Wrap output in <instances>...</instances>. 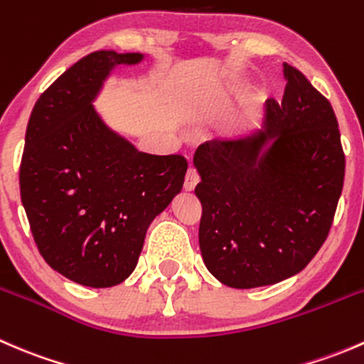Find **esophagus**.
I'll return each instance as SVG.
<instances>
[{"label": "esophagus", "mask_w": 364, "mask_h": 364, "mask_svg": "<svg viewBox=\"0 0 364 364\" xmlns=\"http://www.w3.org/2000/svg\"><path fill=\"white\" fill-rule=\"evenodd\" d=\"M197 183H199V174H197V171L193 167L188 168V172H186V178H185V190L186 192H193L197 186Z\"/></svg>", "instance_id": "esophagus-1"}]
</instances>
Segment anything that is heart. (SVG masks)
Segmentation results:
<instances>
[{
    "label": "heart",
    "instance_id": "b5f03b06",
    "mask_svg": "<svg viewBox=\"0 0 364 364\" xmlns=\"http://www.w3.org/2000/svg\"><path fill=\"white\" fill-rule=\"evenodd\" d=\"M236 86H237V82H229L227 84V90H234Z\"/></svg>",
    "mask_w": 364,
    "mask_h": 364
}]
</instances>
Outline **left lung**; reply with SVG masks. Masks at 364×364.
<instances>
[{"label": "left lung", "mask_w": 364, "mask_h": 364, "mask_svg": "<svg viewBox=\"0 0 364 364\" xmlns=\"http://www.w3.org/2000/svg\"><path fill=\"white\" fill-rule=\"evenodd\" d=\"M282 104L266 102L260 127L199 146V247L209 273L232 289L294 277L331 229L345 155L331 104L284 63Z\"/></svg>", "instance_id": "left-lung-1"}]
</instances>
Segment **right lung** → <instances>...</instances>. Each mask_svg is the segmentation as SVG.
<instances>
[{
	"mask_svg": "<svg viewBox=\"0 0 364 364\" xmlns=\"http://www.w3.org/2000/svg\"><path fill=\"white\" fill-rule=\"evenodd\" d=\"M142 53L102 49L58 77L36 100L21 161V199L46 262L84 287L121 284L146 232L181 192V155H149L95 107L111 73Z\"/></svg>",
	"mask_w": 364,
	"mask_h": 364,
	"instance_id": "obj_1",
	"label": "right lung"
}]
</instances>
